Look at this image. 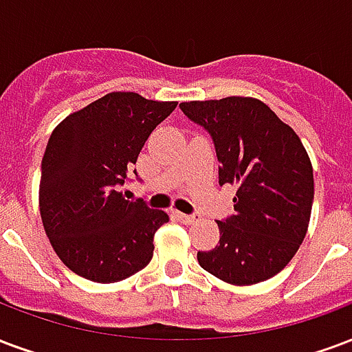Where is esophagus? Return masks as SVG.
<instances>
[{
	"mask_svg": "<svg viewBox=\"0 0 352 352\" xmlns=\"http://www.w3.org/2000/svg\"><path fill=\"white\" fill-rule=\"evenodd\" d=\"M177 218H179V222H183V223H194L196 222V216H190V214H183V212H177Z\"/></svg>",
	"mask_w": 352,
	"mask_h": 352,
	"instance_id": "esophagus-1",
	"label": "esophagus"
}]
</instances>
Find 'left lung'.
I'll use <instances>...</instances> for the list:
<instances>
[{"mask_svg": "<svg viewBox=\"0 0 352 352\" xmlns=\"http://www.w3.org/2000/svg\"><path fill=\"white\" fill-rule=\"evenodd\" d=\"M209 130L220 184L236 186L235 214L216 222L220 244L197 252L201 269L231 285L265 282L295 257L308 233L314 168L300 138L259 98L181 102Z\"/></svg>", "mask_w": 352, "mask_h": 352, "instance_id": "left-lung-1", "label": "left lung"}]
</instances>
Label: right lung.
<instances>
[{
    "mask_svg": "<svg viewBox=\"0 0 352 352\" xmlns=\"http://www.w3.org/2000/svg\"><path fill=\"white\" fill-rule=\"evenodd\" d=\"M175 106L116 91L72 111L52 132L38 209L52 248L78 276L116 283L153 259V239L168 214L130 203L119 186L151 132Z\"/></svg>",
    "mask_w": 352,
    "mask_h": 352,
    "instance_id": "1",
    "label": "right lung"
}]
</instances>
